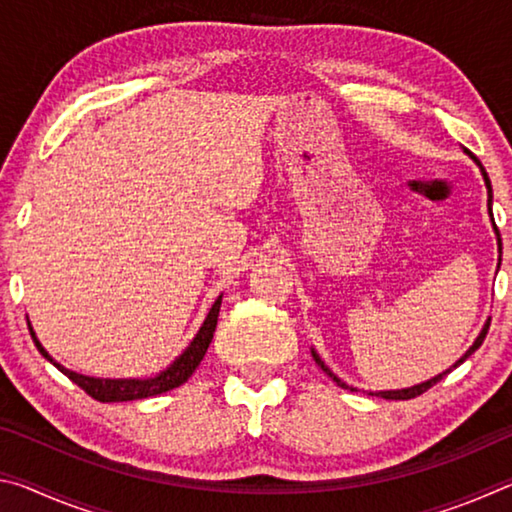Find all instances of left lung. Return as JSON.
Instances as JSON below:
<instances>
[{"instance_id": "8db88e82", "label": "left lung", "mask_w": 512, "mask_h": 512, "mask_svg": "<svg viewBox=\"0 0 512 512\" xmlns=\"http://www.w3.org/2000/svg\"><path fill=\"white\" fill-rule=\"evenodd\" d=\"M467 155H470L472 158V162L476 164V167H479V171H481V176H483V183H485V189H488V212H490V221H492V228H495V235H497V246H499V264H501V237H499V230H497V225H495V219H492V185H490V178H488V173H485V169H483V164L479 162V158H476V155H472L470 151H465ZM499 268V266H497ZM488 327H490V318L485 320V325H483V329L479 332V336H476L474 339V343L470 345V350H467L461 359H458L454 366H449L447 370H443V372H438L436 377H431V379H427V381H420V384H415V386H409V388H397V391H375V393H368V395H377V397H384V400H411V397H418V395H422L424 391H429V388L433 386V384H438L440 379H443L447 372H452L454 368H458L461 366V363L470 357V354H474L476 350L481 348V343H483V339H485V334H488ZM311 357H314V361L318 363L320 366V370L325 372L327 377H332L334 381H336V386H341V388H348V391H357V388L354 386H350V384H345V381L341 379V377H336L332 370H329L327 366H325V361L318 357V352L311 348Z\"/></svg>"}]
</instances>
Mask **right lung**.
I'll return each instance as SVG.
<instances>
[{
	"label": "right lung",
	"mask_w": 512,
	"mask_h": 512,
	"mask_svg": "<svg viewBox=\"0 0 512 512\" xmlns=\"http://www.w3.org/2000/svg\"><path fill=\"white\" fill-rule=\"evenodd\" d=\"M221 298H223V293L214 300V305L210 307V311H207L201 329H198L192 343L187 345L183 354H178V357L173 359L167 368L155 372L153 377H142V379L140 377H126V379L90 377V375H81V372L69 370L63 366V363H58L54 357H51L45 348H42V343L38 341V336H36V332H33L29 320L27 323H29L31 339H33V343H36V348L40 350L42 357H45L49 363H54V366L63 372L65 377L72 379L76 386H81L90 397H94V400H99V402H131V400H144V397H153V395H162L167 391H173V388L185 384V381L194 375V370L198 368V363L203 361L205 352L212 343L216 320H219Z\"/></svg>",
	"instance_id": "right-lung-1"
}]
</instances>
